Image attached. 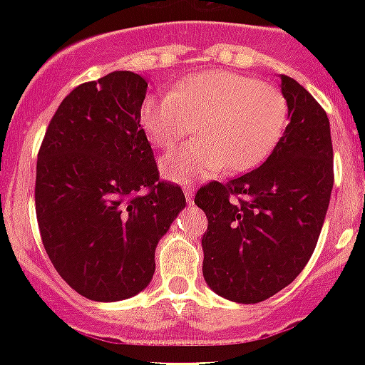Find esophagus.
<instances>
[{
	"instance_id": "obj_1",
	"label": "esophagus",
	"mask_w": 365,
	"mask_h": 365,
	"mask_svg": "<svg viewBox=\"0 0 365 365\" xmlns=\"http://www.w3.org/2000/svg\"><path fill=\"white\" fill-rule=\"evenodd\" d=\"M183 195H185V200H187L189 205H193V189L183 187Z\"/></svg>"
}]
</instances>
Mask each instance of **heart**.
<instances>
[{"label":"heart","mask_w":365,"mask_h":365,"mask_svg":"<svg viewBox=\"0 0 365 365\" xmlns=\"http://www.w3.org/2000/svg\"><path fill=\"white\" fill-rule=\"evenodd\" d=\"M140 125L160 149L176 145L195 125L197 138L160 160L176 183L208 180L227 166L248 172L272 153L288 125V102L278 88L231 71H197L170 94L148 96Z\"/></svg>","instance_id":"obj_1"}]
</instances>
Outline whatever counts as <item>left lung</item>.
Listing matches in <instances>:
<instances>
[{
  "label": "left lung",
  "mask_w": 365,
  "mask_h": 365,
  "mask_svg": "<svg viewBox=\"0 0 365 365\" xmlns=\"http://www.w3.org/2000/svg\"><path fill=\"white\" fill-rule=\"evenodd\" d=\"M288 126L259 168L195 195L208 229L202 277L235 303H259L295 280L311 259L334 187L329 119L311 93L280 76Z\"/></svg>",
  "instance_id": "obj_1"
}]
</instances>
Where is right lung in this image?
<instances>
[{"label": "right lung", "instance_id": "add662e5", "mask_svg": "<svg viewBox=\"0 0 365 365\" xmlns=\"http://www.w3.org/2000/svg\"><path fill=\"white\" fill-rule=\"evenodd\" d=\"M148 83L111 71L58 106L37 155L36 214L43 246L77 294L100 303L134 297L155 272V248L185 208L159 182L140 126Z\"/></svg>", "mask_w": 365, "mask_h": 365}]
</instances>
